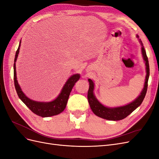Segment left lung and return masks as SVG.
I'll list each match as a JSON object with an SVG mask.
<instances>
[{
	"label": "left lung",
	"mask_w": 159,
	"mask_h": 159,
	"mask_svg": "<svg viewBox=\"0 0 159 159\" xmlns=\"http://www.w3.org/2000/svg\"><path fill=\"white\" fill-rule=\"evenodd\" d=\"M137 37L138 38L139 36L137 35ZM141 47V51L143 59L145 61V66H146V78L145 81V85H144V88L141 91V94L139 95V97L134 99L133 102L130 103L127 105H124V106L121 107H107L104 106L99 101L95 98L93 93L94 90V83L91 79L88 80L89 83V88L88 92V99L89 104V106L92 110V111L95 115L97 116L102 117L103 119L111 120V121H119V120L123 119L124 118L127 117L129 115L131 114L134 110H135L139 105H141L145 97V95L147 93V87H148V80L149 78V64H148V57L147 56L146 51L144 48V46L141 40H139Z\"/></svg>",
	"instance_id": "left-lung-1"
}]
</instances>
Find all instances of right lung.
I'll return each mask as SVG.
<instances>
[{"instance_id":"add662e5","label":"right lung","mask_w":159,"mask_h":159,"mask_svg":"<svg viewBox=\"0 0 159 159\" xmlns=\"http://www.w3.org/2000/svg\"><path fill=\"white\" fill-rule=\"evenodd\" d=\"M21 40L18 48V50L16 52L15 58H14V86L18 94V98H20L22 102L25 103L26 106L29 108L36 115L42 117H48L54 116V115H58L61 113L65 109L71 91L74 86L76 81L79 80L80 75V74H74L71 75L70 78L66 81V83L64 85L59 95L52 102H35L28 98H27L25 94L23 93L20 85L18 84L16 78V63L17 57L20 49Z\"/></svg>"}]
</instances>
